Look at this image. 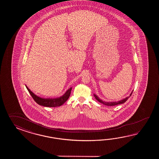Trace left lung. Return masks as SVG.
Masks as SVG:
<instances>
[{"instance_id": "left-lung-1", "label": "left lung", "mask_w": 159, "mask_h": 159, "mask_svg": "<svg viewBox=\"0 0 159 159\" xmlns=\"http://www.w3.org/2000/svg\"><path fill=\"white\" fill-rule=\"evenodd\" d=\"M132 93H131L130 94V95H129V96H131V94H132ZM94 96L95 99H97V101H98L99 102L103 104V105H106V106H115V105H120V104L124 103L125 102L127 101V99H128L129 97H127L124 98L123 99L120 100V101H119L110 102H107L103 101H102L101 99H100L98 97H97V95H96L95 94H94Z\"/></svg>"}]
</instances>
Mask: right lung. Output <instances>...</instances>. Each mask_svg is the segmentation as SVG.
<instances>
[{
	"label": "right lung",
	"instance_id": "add662e5",
	"mask_svg": "<svg viewBox=\"0 0 159 159\" xmlns=\"http://www.w3.org/2000/svg\"><path fill=\"white\" fill-rule=\"evenodd\" d=\"M25 86L30 95L37 104L48 107H56L63 105L65 102L67 101L68 98H69L72 89L71 88L69 89L68 90L65 92L64 94L60 97L56 98H41L40 97L34 94L32 91H30V89L28 88L26 85Z\"/></svg>",
	"mask_w": 159,
	"mask_h": 159
}]
</instances>
